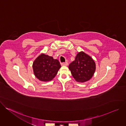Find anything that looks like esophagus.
<instances>
[{"instance_id":"34e87169","label":"esophagus","mask_w":126,"mask_h":126,"mask_svg":"<svg viewBox=\"0 0 126 126\" xmlns=\"http://www.w3.org/2000/svg\"><path fill=\"white\" fill-rule=\"evenodd\" d=\"M62 66H67L68 65V63L67 62H63L61 63Z\"/></svg>"}]
</instances>
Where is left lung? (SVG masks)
Segmentation results:
<instances>
[{"label": "left lung", "instance_id": "left-lung-1", "mask_svg": "<svg viewBox=\"0 0 126 126\" xmlns=\"http://www.w3.org/2000/svg\"><path fill=\"white\" fill-rule=\"evenodd\" d=\"M73 78L78 82L84 83L90 80L96 70L93 58L83 51L77 53L75 60L69 66Z\"/></svg>", "mask_w": 126, "mask_h": 126}]
</instances>
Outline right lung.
<instances>
[{
	"mask_svg": "<svg viewBox=\"0 0 126 126\" xmlns=\"http://www.w3.org/2000/svg\"><path fill=\"white\" fill-rule=\"evenodd\" d=\"M57 59L42 53L34 61L32 65L34 74L41 81H51L57 75L61 68Z\"/></svg>",
	"mask_w": 126,
	"mask_h": 126,
	"instance_id": "add662e5",
	"label": "right lung"
}]
</instances>
